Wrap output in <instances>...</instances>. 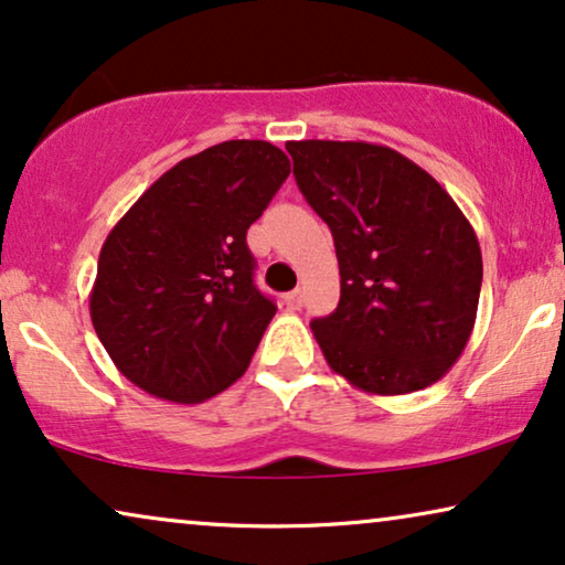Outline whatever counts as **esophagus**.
<instances>
[{"label":"esophagus","mask_w":565,"mask_h":565,"mask_svg":"<svg viewBox=\"0 0 565 565\" xmlns=\"http://www.w3.org/2000/svg\"><path fill=\"white\" fill-rule=\"evenodd\" d=\"M285 306H288L290 311H300V306H303V290H290L288 296H285Z\"/></svg>","instance_id":"34e87169"}]
</instances>
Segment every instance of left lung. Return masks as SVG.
<instances>
[{
	"mask_svg": "<svg viewBox=\"0 0 565 565\" xmlns=\"http://www.w3.org/2000/svg\"><path fill=\"white\" fill-rule=\"evenodd\" d=\"M285 149L337 246L339 306L311 321L329 367L377 396L437 383L476 323L483 262L473 226L435 177L388 146Z\"/></svg>",
	"mask_w": 565,
	"mask_h": 565,
	"instance_id": "obj_1",
	"label": "left lung"
}]
</instances>
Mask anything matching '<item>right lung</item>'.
Returning a JSON list of instances; mask_svg holds the SVG:
<instances>
[{
    "instance_id": "right-lung-1",
    "label": "right lung",
    "mask_w": 565,
    "mask_h": 565,
    "mask_svg": "<svg viewBox=\"0 0 565 565\" xmlns=\"http://www.w3.org/2000/svg\"><path fill=\"white\" fill-rule=\"evenodd\" d=\"M290 174L267 141H223L159 177L107 234L89 316L115 367L174 404L226 391L277 306L254 285L246 231Z\"/></svg>"
}]
</instances>
